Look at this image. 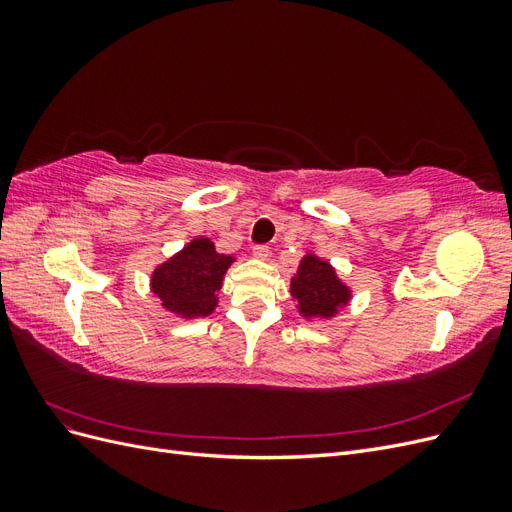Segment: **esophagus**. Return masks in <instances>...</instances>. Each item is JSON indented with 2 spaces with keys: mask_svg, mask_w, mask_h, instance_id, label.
I'll list each match as a JSON object with an SVG mask.
<instances>
[{
  "mask_svg": "<svg viewBox=\"0 0 512 512\" xmlns=\"http://www.w3.org/2000/svg\"><path fill=\"white\" fill-rule=\"evenodd\" d=\"M269 245L267 243H260V245H254V256L258 258V260H267L269 258Z\"/></svg>",
  "mask_w": 512,
  "mask_h": 512,
  "instance_id": "34e87169",
  "label": "esophagus"
}]
</instances>
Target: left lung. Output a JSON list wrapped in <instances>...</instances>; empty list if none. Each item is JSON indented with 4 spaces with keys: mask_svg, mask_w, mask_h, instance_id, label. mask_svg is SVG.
I'll return each mask as SVG.
<instances>
[{
    "mask_svg": "<svg viewBox=\"0 0 512 512\" xmlns=\"http://www.w3.org/2000/svg\"><path fill=\"white\" fill-rule=\"evenodd\" d=\"M292 297L299 301L305 316H333L337 307L350 299L348 288L337 280L329 262L305 256L292 277Z\"/></svg>",
    "mask_w": 512,
    "mask_h": 512,
    "instance_id": "1",
    "label": "left lung"
}]
</instances>
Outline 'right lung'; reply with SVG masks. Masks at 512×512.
Returning a JSON list of instances; mask_svg holds the SVG:
<instances>
[{
	"label": "right lung",
	"mask_w": 512,
	"mask_h": 512,
	"mask_svg": "<svg viewBox=\"0 0 512 512\" xmlns=\"http://www.w3.org/2000/svg\"><path fill=\"white\" fill-rule=\"evenodd\" d=\"M230 262V256L218 254L209 239L200 237L153 273L151 288L170 312L207 316L218 303L215 294Z\"/></svg>",
	"instance_id": "1"
}]
</instances>
